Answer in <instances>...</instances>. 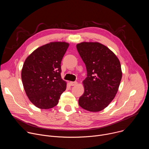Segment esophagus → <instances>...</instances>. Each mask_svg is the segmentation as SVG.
I'll return each mask as SVG.
<instances>
[{"instance_id":"esophagus-1","label":"esophagus","mask_w":149,"mask_h":149,"mask_svg":"<svg viewBox=\"0 0 149 149\" xmlns=\"http://www.w3.org/2000/svg\"><path fill=\"white\" fill-rule=\"evenodd\" d=\"M70 84L71 86H76V85H77L78 83L77 81H71L70 82Z\"/></svg>"}]
</instances>
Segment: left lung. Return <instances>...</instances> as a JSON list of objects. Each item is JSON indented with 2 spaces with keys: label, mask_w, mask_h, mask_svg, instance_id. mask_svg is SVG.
<instances>
[{
  "label": "left lung",
  "mask_w": 149,
  "mask_h": 149,
  "mask_svg": "<svg viewBox=\"0 0 149 149\" xmlns=\"http://www.w3.org/2000/svg\"><path fill=\"white\" fill-rule=\"evenodd\" d=\"M77 49L87 71L79 105L89 111H100L110 104L118 90L122 78L120 61L109 48L97 42H81Z\"/></svg>",
  "instance_id": "8db88e82"
}]
</instances>
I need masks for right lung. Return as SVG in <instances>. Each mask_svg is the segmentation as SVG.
Here are the masks:
<instances>
[{"label": "right lung", "instance_id": "1", "mask_svg": "<svg viewBox=\"0 0 149 149\" xmlns=\"http://www.w3.org/2000/svg\"><path fill=\"white\" fill-rule=\"evenodd\" d=\"M69 45L65 42H52L36 49L25 59L21 78L26 95L36 107L53 108L65 91L61 63Z\"/></svg>", "mask_w": 149, "mask_h": 149}]
</instances>
